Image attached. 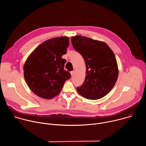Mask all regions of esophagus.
<instances>
[{
	"label": "esophagus",
	"instance_id": "esophagus-1",
	"mask_svg": "<svg viewBox=\"0 0 146 146\" xmlns=\"http://www.w3.org/2000/svg\"><path fill=\"white\" fill-rule=\"evenodd\" d=\"M74 73H75V72H74V70L72 71V72H71V73H71V75H72V76H73V75L74 74Z\"/></svg>",
	"mask_w": 146,
	"mask_h": 146
}]
</instances>
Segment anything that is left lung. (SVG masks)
Returning a JSON list of instances; mask_svg holds the SVG:
<instances>
[{
	"mask_svg": "<svg viewBox=\"0 0 146 146\" xmlns=\"http://www.w3.org/2000/svg\"><path fill=\"white\" fill-rule=\"evenodd\" d=\"M73 48L84 58L86 76L78 93L84 98L96 100L106 95L114 87L118 76L115 55L103 41L80 35L71 38Z\"/></svg>",
	"mask_w": 146,
	"mask_h": 146,
	"instance_id": "obj_1",
	"label": "left lung"
}]
</instances>
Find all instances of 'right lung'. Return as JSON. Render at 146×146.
<instances>
[{
  "label": "right lung",
  "instance_id": "1",
  "mask_svg": "<svg viewBox=\"0 0 146 146\" xmlns=\"http://www.w3.org/2000/svg\"><path fill=\"white\" fill-rule=\"evenodd\" d=\"M69 44L67 36L47 40L29 55L24 66V76L30 90L37 96L51 99L58 95L64 83L71 76L65 70L66 53Z\"/></svg>",
  "mask_w": 146,
  "mask_h": 146
}]
</instances>
